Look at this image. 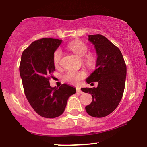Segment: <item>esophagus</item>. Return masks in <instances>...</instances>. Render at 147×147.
Instances as JSON below:
<instances>
[{"label":"esophagus","instance_id":"34e87169","mask_svg":"<svg viewBox=\"0 0 147 147\" xmlns=\"http://www.w3.org/2000/svg\"><path fill=\"white\" fill-rule=\"evenodd\" d=\"M77 93H79V94H83V92L81 91V89H80V88L77 87Z\"/></svg>","mask_w":147,"mask_h":147}]
</instances>
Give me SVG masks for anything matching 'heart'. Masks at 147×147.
Listing matches in <instances>:
<instances>
[{"mask_svg":"<svg viewBox=\"0 0 147 147\" xmlns=\"http://www.w3.org/2000/svg\"><path fill=\"white\" fill-rule=\"evenodd\" d=\"M68 48L80 57H83V63L87 68H93L97 63V56L93 52H88L87 45L80 40H74L68 44ZM62 52L60 49H56L53 54V62L54 66H58L60 64ZM86 77V72L83 70H68L63 75L64 81L70 84H77Z\"/></svg>","mask_w":147,"mask_h":147,"instance_id":"1","label":"heart"}]
</instances>
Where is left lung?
<instances>
[{
  "label": "left lung",
  "mask_w": 147,
  "mask_h": 147,
  "mask_svg": "<svg viewBox=\"0 0 147 147\" xmlns=\"http://www.w3.org/2000/svg\"><path fill=\"white\" fill-rule=\"evenodd\" d=\"M89 41L96 50V68L86 79L87 83L97 82V87L82 88L90 93L93 100L85 107L90 116L102 118L118 107L122 98L126 77V65L122 52L105 36L90 35ZM93 84V83H91Z\"/></svg>",
  "instance_id": "left-lung-1"
}]
</instances>
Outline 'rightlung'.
Masks as SVG:
<instances>
[{"label":"right lung","instance_id":"right-lung-1","mask_svg":"<svg viewBox=\"0 0 147 147\" xmlns=\"http://www.w3.org/2000/svg\"><path fill=\"white\" fill-rule=\"evenodd\" d=\"M61 40L42 38L35 41L23 51L19 72L25 95L35 111L46 118L60 116L65 109L68 99L76 89L62 84L50 87V81L55 70L53 54Z\"/></svg>","mask_w":147,"mask_h":147}]
</instances>
